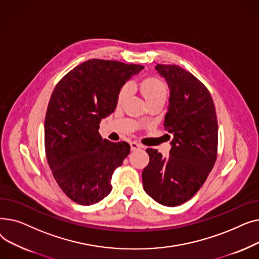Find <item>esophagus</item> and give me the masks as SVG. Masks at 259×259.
<instances>
[{
    "label": "esophagus",
    "mask_w": 259,
    "mask_h": 259,
    "mask_svg": "<svg viewBox=\"0 0 259 259\" xmlns=\"http://www.w3.org/2000/svg\"><path fill=\"white\" fill-rule=\"evenodd\" d=\"M130 146H131V150H132V151H135V150H138V149L143 148V146H142L141 144L137 143V142H131V143H130Z\"/></svg>",
    "instance_id": "1"
}]
</instances>
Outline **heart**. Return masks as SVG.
I'll return each instance as SVG.
<instances>
[{"instance_id": "heart-1", "label": "heart", "mask_w": 259, "mask_h": 259, "mask_svg": "<svg viewBox=\"0 0 259 259\" xmlns=\"http://www.w3.org/2000/svg\"><path fill=\"white\" fill-rule=\"evenodd\" d=\"M131 88H133V85L127 84L120 89L117 97L118 103L124 102L128 98ZM140 92L145 101L149 103L157 99H166L167 87L164 84V81H161L158 78H147L140 84Z\"/></svg>"}]
</instances>
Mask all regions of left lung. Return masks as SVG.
<instances>
[{
  "mask_svg": "<svg viewBox=\"0 0 259 259\" xmlns=\"http://www.w3.org/2000/svg\"><path fill=\"white\" fill-rule=\"evenodd\" d=\"M170 97L164 128L173 135L170 155L148 148L142 173L145 192L162 206L176 207L192 198L206 182L217 152V118L208 89L176 65H156Z\"/></svg>",
  "mask_w": 259,
  "mask_h": 259,
  "instance_id": "1",
  "label": "left lung"
}]
</instances>
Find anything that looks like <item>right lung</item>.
I'll return each mask as SVG.
<instances>
[{
    "mask_svg": "<svg viewBox=\"0 0 259 259\" xmlns=\"http://www.w3.org/2000/svg\"><path fill=\"white\" fill-rule=\"evenodd\" d=\"M141 65L89 60L68 72L54 88L45 117V149L63 192L83 206L111 192V176L130 152L126 142L103 140L102 118L117 106L121 87Z\"/></svg>",
    "mask_w": 259,
    "mask_h": 259,
    "instance_id": "add662e5",
    "label": "right lung"
}]
</instances>
